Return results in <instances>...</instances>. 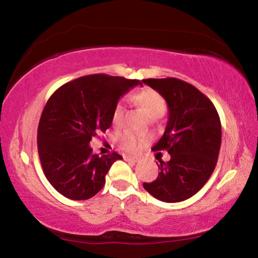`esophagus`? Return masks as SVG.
<instances>
[{
	"label": "esophagus",
	"mask_w": 258,
	"mask_h": 258,
	"mask_svg": "<svg viewBox=\"0 0 258 258\" xmlns=\"http://www.w3.org/2000/svg\"><path fill=\"white\" fill-rule=\"evenodd\" d=\"M124 159H125V161H127V162L133 163V164L137 163L138 161H139L137 159V157H132V156H124Z\"/></svg>",
	"instance_id": "34e87169"
}]
</instances>
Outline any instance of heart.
I'll return each mask as SVG.
<instances>
[{
    "label": "heart",
    "instance_id": "b5f03b06",
    "mask_svg": "<svg viewBox=\"0 0 258 258\" xmlns=\"http://www.w3.org/2000/svg\"><path fill=\"white\" fill-rule=\"evenodd\" d=\"M133 99L134 102H137L139 104V106L145 111V113L149 118H160L166 112V101H164V98L159 92L154 89L145 88V89L138 91L133 96ZM122 117H124V104H122V102H119L116 107H114L112 113L113 125H120ZM120 141L121 145L124 146V148L127 149V151H137L145 142L148 141V138L134 136L133 133H125L121 136Z\"/></svg>",
    "mask_w": 258,
    "mask_h": 258
}]
</instances>
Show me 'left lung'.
Segmentation results:
<instances>
[{"mask_svg":"<svg viewBox=\"0 0 258 258\" xmlns=\"http://www.w3.org/2000/svg\"><path fill=\"white\" fill-rule=\"evenodd\" d=\"M166 99L168 122L152 148L167 151L159 176L144 187L166 203L189 199L205 185L217 166L221 145V122L213 103L192 84L175 78L142 80ZM157 163V162H156Z\"/></svg>","mask_w":258,"mask_h":258,"instance_id":"obj_1","label":"left lung"}]
</instances>
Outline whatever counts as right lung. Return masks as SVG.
Here are the masks:
<instances>
[{
    "mask_svg": "<svg viewBox=\"0 0 258 258\" xmlns=\"http://www.w3.org/2000/svg\"><path fill=\"white\" fill-rule=\"evenodd\" d=\"M139 80L94 74L61 86L46 103L38 126V153L54 189L73 201H86L103 189L105 175L122 157L92 154L91 138L112 124L119 98Z\"/></svg>",
    "mask_w": 258,
    "mask_h": 258,
    "instance_id": "obj_1",
    "label": "right lung"
}]
</instances>
